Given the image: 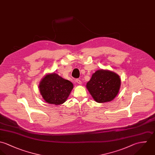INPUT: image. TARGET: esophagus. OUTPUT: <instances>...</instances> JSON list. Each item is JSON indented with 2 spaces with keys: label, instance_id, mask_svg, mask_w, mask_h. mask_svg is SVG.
Returning a JSON list of instances; mask_svg holds the SVG:
<instances>
[{
  "label": "esophagus",
  "instance_id": "1",
  "mask_svg": "<svg viewBox=\"0 0 155 155\" xmlns=\"http://www.w3.org/2000/svg\"><path fill=\"white\" fill-rule=\"evenodd\" d=\"M76 82L78 84H81V81L79 79H77L76 80Z\"/></svg>",
  "mask_w": 155,
  "mask_h": 155
}]
</instances>
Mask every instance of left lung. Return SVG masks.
Returning a JSON list of instances; mask_svg holds the SVG:
<instances>
[{
	"instance_id": "1",
	"label": "left lung",
	"mask_w": 155,
	"mask_h": 155,
	"mask_svg": "<svg viewBox=\"0 0 155 155\" xmlns=\"http://www.w3.org/2000/svg\"><path fill=\"white\" fill-rule=\"evenodd\" d=\"M121 85L120 77L115 72L99 69L93 74L86 87L98 103L110 102L119 93Z\"/></svg>"
}]
</instances>
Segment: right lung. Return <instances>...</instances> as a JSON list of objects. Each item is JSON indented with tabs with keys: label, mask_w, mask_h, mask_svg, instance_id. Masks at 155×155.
<instances>
[{
	"label": "right lung",
	"mask_w": 155,
	"mask_h": 155,
	"mask_svg": "<svg viewBox=\"0 0 155 155\" xmlns=\"http://www.w3.org/2000/svg\"><path fill=\"white\" fill-rule=\"evenodd\" d=\"M73 87L71 81L54 72L45 75L39 85L40 93L44 101L56 105L62 104L66 101Z\"/></svg>",
	"instance_id": "right-lung-1"
}]
</instances>
